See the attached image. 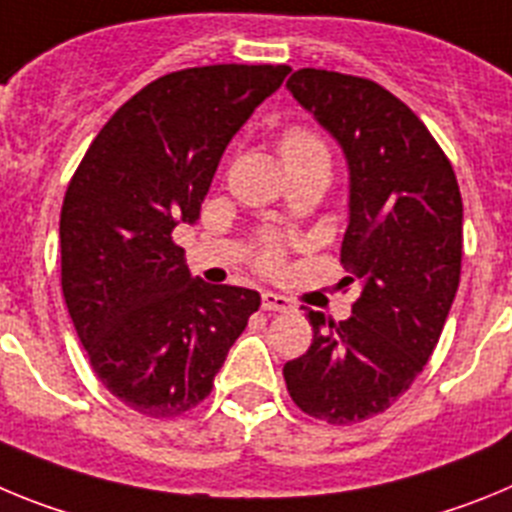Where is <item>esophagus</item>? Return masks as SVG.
<instances>
[{
	"instance_id": "1",
	"label": "esophagus",
	"mask_w": 512,
	"mask_h": 512,
	"mask_svg": "<svg viewBox=\"0 0 512 512\" xmlns=\"http://www.w3.org/2000/svg\"><path fill=\"white\" fill-rule=\"evenodd\" d=\"M261 307H264V310H269V312H287V310H292V300L266 289L264 295H261Z\"/></svg>"
}]
</instances>
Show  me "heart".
<instances>
[{"instance_id":"obj_1","label":"heart","mask_w":512,"mask_h":512,"mask_svg":"<svg viewBox=\"0 0 512 512\" xmlns=\"http://www.w3.org/2000/svg\"><path fill=\"white\" fill-rule=\"evenodd\" d=\"M279 151H282V156H295V153L325 151V148H323V143H320V140L310 133V130L289 128L287 133L282 135V140H279ZM282 256H284L282 243L274 241V238H269V241H266L259 251L261 269H266V271L279 269V264H282Z\"/></svg>"}]
</instances>
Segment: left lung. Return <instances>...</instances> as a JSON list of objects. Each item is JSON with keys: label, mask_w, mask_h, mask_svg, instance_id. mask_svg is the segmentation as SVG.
Returning <instances> with one entry per match:
<instances>
[{"label": "left lung", "mask_w": 512, "mask_h": 512, "mask_svg": "<svg viewBox=\"0 0 512 512\" xmlns=\"http://www.w3.org/2000/svg\"><path fill=\"white\" fill-rule=\"evenodd\" d=\"M287 89L346 156L341 264L361 295L341 323L307 310L312 343L284 364V382L302 413L359 423L390 408L431 359L459 289L464 207L436 138L377 81L300 69Z\"/></svg>", "instance_id": "obj_1"}]
</instances>
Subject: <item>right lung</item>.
Segmentation results:
<instances>
[{"mask_svg": "<svg viewBox=\"0 0 512 512\" xmlns=\"http://www.w3.org/2000/svg\"><path fill=\"white\" fill-rule=\"evenodd\" d=\"M289 66L217 63L166 74L107 120L61 207V287L99 382L148 418L212 390L259 292L189 274L171 233L200 217L233 135Z\"/></svg>", "mask_w": 512, "mask_h": 512, "instance_id": "obj_1", "label": "right lung"}]
</instances>
